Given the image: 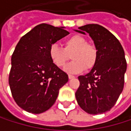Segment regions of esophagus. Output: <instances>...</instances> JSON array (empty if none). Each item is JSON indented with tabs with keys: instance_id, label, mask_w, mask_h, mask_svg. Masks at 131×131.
<instances>
[{
	"instance_id": "obj_1",
	"label": "esophagus",
	"mask_w": 131,
	"mask_h": 131,
	"mask_svg": "<svg viewBox=\"0 0 131 131\" xmlns=\"http://www.w3.org/2000/svg\"><path fill=\"white\" fill-rule=\"evenodd\" d=\"M68 78H69L70 80H71V79H73V78H75V77H74V76H73V75H70V74H69V75H68Z\"/></svg>"
}]
</instances>
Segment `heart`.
Masks as SVG:
<instances>
[{"label": "heart", "mask_w": 131, "mask_h": 131, "mask_svg": "<svg viewBox=\"0 0 131 131\" xmlns=\"http://www.w3.org/2000/svg\"><path fill=\"white\" fill-rule=\"evenodd\" d=\"M49 57L52 62L58 67L64 65L71 54L72 61L64 67L68 73H79L86 68L93 67L97 61L98 52L95 45L87 43V40L80 35H74L64 41V48L57 44L50 46Z\"/></svg>", "instance_id": "b5f03b06"}]
</instances>
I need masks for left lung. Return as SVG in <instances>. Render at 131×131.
Instances as JSON below:
<instances>
[{
  "label": "left lung",
  "instance_id": "obj_1",
  "mask_svg": "<svg viewBox=\"0 0 131 131\" xmlns=\"http://www.w3.org/2000/svg\"><path fill=\"white\" fill-rule=\"evenodd\" d=\"M77 32L88 33L97 49L98 58L90 73L79 76L80 86L75 95L80 107L90 115L109 111L124 89L127 62L118 39L105 27L88 24Z\"/></svg>",
  "mask_w": 131,
  "mask_h": 131
}]
</instances>
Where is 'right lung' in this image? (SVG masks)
Segmentation results:
<instances>
[{
	"label": "right lung",
	"mask_w": 131,
	"mask_h": 131,
	"mask_svg": "<svg viewBox=\"0 0 131 131\" xmlns=\"http://www.w3.org/2000/svg\"><path fill=\"white\" fill-rule=\"evenodd\" d=\"M69 32L64 27L41 23L23 36L11 57L9 85L16 104L40 114L55 102L68 76L51 60L49 48Z\"/></svg>",
	"instance_id": "add662e5"
}]
</instances>
